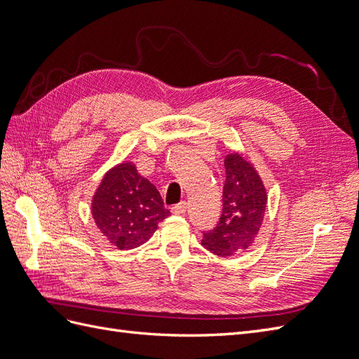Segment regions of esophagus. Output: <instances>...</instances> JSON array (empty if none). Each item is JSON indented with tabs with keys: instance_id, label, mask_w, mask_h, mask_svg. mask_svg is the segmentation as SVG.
<instances>
[{
	"instance_id": "esophagus-1",
	"label": "esophagus",
	"mask_w": 359,
	"mask_h": 359,
	"mask_svg": "<svg viewBox=\"0 0 359 359\" xmlns=\"http://www.w3.org/2000/svg\"><path fill=\"white\" fill-rule=\"evenodd\" d=\"M186 210H187V203L186 202H180L177 205H173L172 208H170V211L173 214H182V212H186Z\"/></svg>"
}]
</instances>
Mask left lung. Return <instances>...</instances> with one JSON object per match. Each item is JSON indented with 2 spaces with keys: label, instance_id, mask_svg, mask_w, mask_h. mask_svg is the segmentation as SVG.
I'll return each mask as SVG.
<instances>
[{
  "label": "left lung",
  "instance_id": "obj_1",
  "mask_svg": "<svg viewBox=\"0 0 359 359\" xmlns=\"http://www.w3.org/2000/svg\"><path fill=\"white\" fill-rule=\"evenodd\" d=\"M224 168L223 214L214 229L203 233L202 245L217 256L229 257L253 245L264 222L268 194L257 170L240 153L227 154Z\"/></svg>",
  "mask_w": 359,
  "mask_h": 359
}]
</instances>
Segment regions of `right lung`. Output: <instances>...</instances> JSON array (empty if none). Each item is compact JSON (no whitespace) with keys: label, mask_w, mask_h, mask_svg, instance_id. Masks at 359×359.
I'll use <instances>...</instances> for the list:
<instances>
[{"label":"right lung","mask_w":359,"mask_h":359,"mask_svg":"<svg viewBox=\"0 0 359 359\" xmlns=\"http://www.w3.org/2000/svg\"><path fill=\"white\" fill-rule=\"evenodd\" d=\"M91 212L103 236L119 250L147 243L170 215L154 184L139 175L132 161L106 172L93 196Z\"/></svg>","instance_id":"add662e5"}]
</instances>
